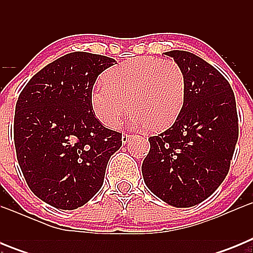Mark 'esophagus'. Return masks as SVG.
I'll list each match as a JSON object with an SVG mask.
<instances>
[{
	"instance_id": "1",
	"label": "esophagus",
	"mask_w": 253,
	"mask_h": 253,
	"mask_svg": "<svg viewBox=\"0 0 253 253\" xmlns=\"http://www.w3.org/2000/svg\"><path fill=\"white\" fill-rule=\"evenodd\" d=\"M133 137V135H131V134H126V133H124L122 135V142L124 143V144H126V143L129 142V139H130V138Z\"/></svg>"
}]
</instances>
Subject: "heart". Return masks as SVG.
<instances>
[{
	"mask_svg": "<svg viewBox=\"0 0 253 253\" xmlns=\"http://www.w3.org/2000/svg\"><path fill=\"white\" fill-rule=\"evenodd\" d=\"M185 97L186 77L175 60L138 57L107 71L91 93V105L109 128H116L130 109L133 124L162 131L177 120Z\"/></svg>",
	"mask_w": 253,
	"mask_h": 253,
	"instance_id": "b5f03b06",
	"label": "heart"
}]
</instances>
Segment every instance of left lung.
Wrapping results in <instances>:
<instances>
[{
	"label": "left lung",
	"instance_id": "left-lung-1",
	"mask_svg": "<svg viewBox=\"0 0 253 253\" xmlns=\"http://www.w3.org/2000/svg\"><path fill=\"white\" fill-rule=\"evenodd\" d=\"M184 69L186 97L177 120L149 137L142 165L147 187L176 208L204 202L228 175L238 140L234 93L224 76L198 55L167 51Z\"/></svg>",
	"mask_w": 253,
	"mask_h": 253
}]
</instances>
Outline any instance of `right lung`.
Segmentation results:
<instances>
[{
  "instance_id": "1",
  "label": "right lung",
  "mask_w": 253,
  "mask_h": 253,
  "mask_svg": "<svg viewBox=\"0 0 253 253\" xmlns=\"http://www.w3.org/2000/svg\"><path fill=\"white\" fill-rule=\"evenodd\" d=\"M115 59L86 51L40 69L19 96L13 120L17 161L26 184L57 209L86 204L104 184L122 134L105 128L91 105L92 87Z\"/></svg>"
}]
</instances>
